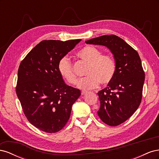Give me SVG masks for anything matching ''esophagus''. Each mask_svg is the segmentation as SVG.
<instances>
[{
	"instance_id": "1",
	"label": "esophagus",
	"mask_w": 159,
	"mask_h": 159,
	"mask_svg": "<svg viewBox=\"0 0 159 159\" xmlns=\"http://www.w3.org/2000/svg\"><path fill=\"white\" fill-rule=\"evenodd\" d=\"M87 93H88L87 91H81V95H85V94H87Z\"/></svg>"
}]
</instances>
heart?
Listing matches in <instances>:
<instances>
[{
    "label": "heart",
    "mask_w": 159,
    "mask_h": 159,
    "mask_svg": "<svg viewBox=\"0 0 159 159\" xmlns=\"http://www.w3.org/2000/svg\"><path fill=\"white\" fill-rule=\"evenodd\" d=\"M77 56L88 64L85 75L79 80L77 87L82 90L95 89L99 85H107L113 78L116 64L113 57L102 54V52L93 46H85L78 53ZM57 69L61 75L70 84H75L77 78L72 65L68 57L64 56L60 60Z\"/></svg>",
    "instance_id": "1"
}]
</instances>
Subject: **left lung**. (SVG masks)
I'll list each match as a JSON object with an SVG mask.
<instances>
[{
    "label": "left lung",
    "mask_w": 159,
    "mask_h": 159,
    "mask_svg": "<svg viewBox=\"0 0 159 159\" xmlns=\"http://www.w3.org/2000/svg\"><path fill=\"white\" fill-rule=\"evenodd\" d=\"M86 44L106 46L113 54L116 70L107 87L98 93V114L110 126H117L136 111L141 102L145 72L137 52L115 35H104L85 41Z\"/></svg>",
    "instance_id": "1"
}]
</instances>
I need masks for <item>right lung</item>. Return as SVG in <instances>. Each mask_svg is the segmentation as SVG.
<instances>
[{
  "label": "right lung",
  "mask_w": 159,
  "mask_h": 159,
  "mask_svg": "<svg viewBox=\"0 0 159 159\" xmlns=\"http://www.w3.org/2000/svg\"><path fill=\"white\" fill-rule=\"evenodd\" d=\"M81 40H43L19 66L17 97L27 119L41 131L54 133L63 129L81 95L65 84L57 69L60 60Z\"/></svg>",
  "instance_id": "1"
}]
</instances>
